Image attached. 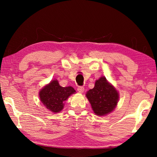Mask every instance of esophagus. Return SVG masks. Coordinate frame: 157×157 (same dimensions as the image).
<instances>
[{"label": "esophagus", "instance_id": "obj_1", "mask_svg": "<svg viewBox=\"0 0 157 157\" xmlns=\"http://www.w3.org/2000/svg\"><path fill=\"white\" fill-rule=\"evenodd\" d=\"M78 91L79 92V93H83L84 91V88L83 86H79L78 88Z\"/></svg>", "mask_w": 157, "mask_h": 157}]
</instances>
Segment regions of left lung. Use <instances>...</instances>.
I'll return each mask as SVG.
<instances>
[{
	"label": "left lung",
	"instance_id": "8db88e82",
	"mask_svg": "<svg viewBox=\"0 0 157 157\" xmlns=\"http://www.w3.org/2000/svg\"><path fill=\"white\" fill-rule=\"evenodd\" d=\"M86 95L98 116H105L111 112L116 107L119 98L118 91L105 77L98 79L94 88L90 89Z\"/></svg>",
	"mask_w": 157,
	"mask_h": 157
}]
</instances>
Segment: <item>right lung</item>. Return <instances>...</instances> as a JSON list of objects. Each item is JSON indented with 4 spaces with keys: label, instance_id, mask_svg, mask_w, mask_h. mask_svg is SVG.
<instances>
[{
    "label": "right lung",
    "instance_id": "right-lung-1",
    "mask_svg": "<svg viewBox=\"0 0 157 157\" xmlns=\"http://www.w3.org/2000/svg\"><path fill=\"white\" fill-rule=\"evenodd\" d=\"M75 92V90L72 86L62 87L57 80H52L41 90L39 97L48 109L57 113L63 109L64 101Z\"/></svg>",
    "mask_w": 157,
    "mask_h": 157
}]
</instances>
